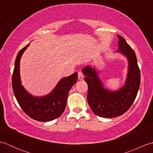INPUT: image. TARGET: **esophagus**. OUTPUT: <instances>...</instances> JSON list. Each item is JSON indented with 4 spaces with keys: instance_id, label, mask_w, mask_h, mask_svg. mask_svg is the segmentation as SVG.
Instances as JSON below:
<instances>
[{
    "instance_id": "1",
    "label": "esophagus",
    "mask_w": 153,
    "mask_h": 153,
    "mask_svg": "<svg viewBox=\"0 0 153 153\" xmlns=\"http://www.w3.org/2000/svg\"><path fill=\"white\" fill-rule=\"evenodd\" d=\"M83 79V74H82V71H79L78 72V79L82 80Z\"/></svg>"
}]
</instances>
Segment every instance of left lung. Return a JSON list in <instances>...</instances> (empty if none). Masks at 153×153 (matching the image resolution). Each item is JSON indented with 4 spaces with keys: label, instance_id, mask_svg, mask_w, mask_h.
I'll return each mask as SVG.
<instances>
[{
    "label": "left lung",
    "instance_id": "8db88e82",
    "mask_svg": "<svg viewBox=\"0 0 153 153\" xmlns=\"http://www.w3.org/2000/svg\"><path fill=\"white\" fill-rule=\"evenodd\" d=\"M116 52L127 58L128 74L124 85L116 91L104 87L96 68L90 65L82 70L85 81L88 85L87 102L95 114L102 118H116L130 108L137 95L140 86L141 74L134 51L120 35Z\"/></svg>",
    "mask_w": 153,
    "mask_h": 153
}]
</instances>
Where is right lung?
<instances>
[{
    "label": "right lung",
    "instance_id": "obj_1",
    "mask_svg": "<svg viewBox=\"0 0 153 153\" xmlns=\"http://www.w3.org/2000/svg\"><path fill=\"white\" fill-rule=\"evenodd\" d=\"M30 44L19 51L15 60L12 75V89L16 100L26 114L35 120L48 122L60 117L66 106L68 93L77 80V73L62 78L48 95L35 97L27 91L22 85L19 64L24 51Z\"/></svg>",
    "mask_w": 153,
    "mask_h": 153
}]
</instances>
